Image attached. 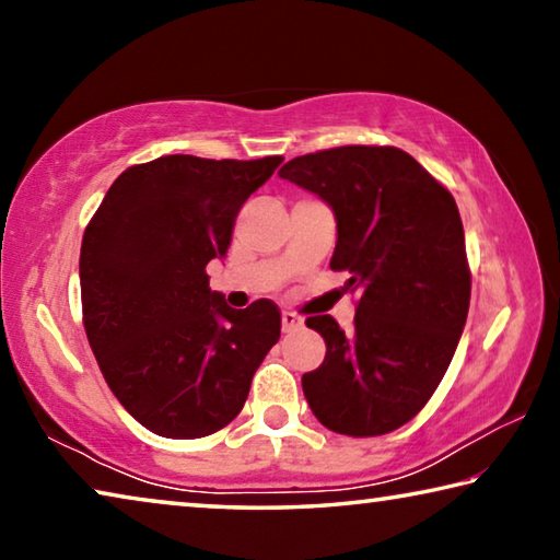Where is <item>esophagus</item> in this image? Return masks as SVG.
<instances>
[{
  "label": "esophagus",
  "mask_w": 560,
  "mask_h": 560,
  "mask_svg": "<svg viewBox=\"0 0 560 560\" xmlns=\"http://www.w3.org/2000/svg\"><path fill=\"white\" fill-rule=\"evenodd\" d=\"M281 328H283V334H291V330L301 328V318L293 314V311H283V314H281Z\"/></svg>",
  "instance_id": "esophagus-1"
}]
</instances>
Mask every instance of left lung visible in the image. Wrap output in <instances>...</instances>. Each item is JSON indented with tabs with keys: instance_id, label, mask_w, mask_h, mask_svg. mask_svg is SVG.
I'll list each match as a JSON object with an SVG mask.
<instances>
[{
	"instance_id": "left-lung-1",
	"label": "left lung",
	"mask_w": 560,
	"mask_h": 560,
	"mask_svg": "<svg viewBox=\"0 0 560 560\" xmlns=\"http://www.w3.org/2000/svg\"><path fill=\"white\" fill-rule=\"evenodd\" d=\"M279 175L330 205V269L348 271L346 289L360 293L353 334L330 316L306 318L326 358L301 377L303 395L320 424L348 438L402 428L438 390L467 324L471 273L457 202L390 145L318 150Z\"/></svg>"
}]
</instances>
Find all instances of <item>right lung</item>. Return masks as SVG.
Segmentation results:
<instances>
[{"label":"right lung","instance_id":"obj_1","mask_svg":"<svg viewBox=\"0 0 560 560\" xmlns=\"http://www.w3.org/2000/svg\"><path fill=\"white\" fill-rule=\"evenodd\" d=\"M281 160L165 155L132 165L83 232L91 350L118 402L160 438L226 428L281 336L277 303L230 308L205 271L230 249L242 205Z\"/></svg>","mask_w":560,"mask_h":560}]
</instances>
